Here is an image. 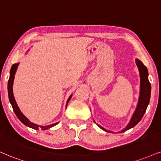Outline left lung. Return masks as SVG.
I'll return each instance as SVG.
<instances>
[{
  "instance_id": "obj_1",
  "label": "left lung",
  "mask_w": 161,
  "mask_h": 161,
  "mask_svg": "<svg viewBox=\"0 0 161 161\" xmlns=\"http://www.w3.org/2000/svg\"><path fill=\"white\" fill-rule=\"evenodd\" d=\"M135 61H136L137 67H138L139 76H140V92H139V100L136 109H135L132 117H131L130 121H129L128 125L126 126V127H125L123 130H121V133L125 132L127 130L133 128V127H135L141 121L143 115H144L145 112L146 111L149 101H150L151 84L148 80V69H147L146 66L143 64L142 62L139 61L138 58H136ZM97 126L100 128H101L103 130L109 133H113L112 131L103 128V127L99 125H97Z\"/></svg>"
}]
</instances>
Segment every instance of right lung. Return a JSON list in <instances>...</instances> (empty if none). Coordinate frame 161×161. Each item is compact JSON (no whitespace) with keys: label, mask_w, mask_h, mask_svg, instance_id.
Returning a JSON list of instances; mask_svg holds the SVG:
<instances>
[{"label":"right lung","mask_w":161,"mask_h":161,"mask_svg":"<svg viewBox=\"0 0 161 161\" xmlns=\"http://www.w3.org/2000/svg\"><path fill=\"white\" fill-rule=\"evenodd\" d=\"M19 64V63L14 64L12 66V67H11L10 72H9V79L8 80V85H7L9 100V102H10L11 105H12L13 109L15 112V115L18 117V119L20 120V121H22V122L24 124L25 126H27V127H31V128L34 129V130H40V129H41L42 130H45L49 129V128H51V127H54V126H55L56 125H58V124L59 122H57V123H55V124H52V125H46V126H41V125H36V124L33 123L31 121H29V120L24 115V114H23L22 112H21V110L19 109V106L16 103V101H15V100L14 98V95H13V82H14L15 74V72H16V70H17V68H18ZM72 96H73V94H71V95L69 97L68 100H67V104H66V108H67V103H68V102L69 101V100H70L71 97H72Z\"/></svg>","instance_id":"add662e5"}]
</instances>
